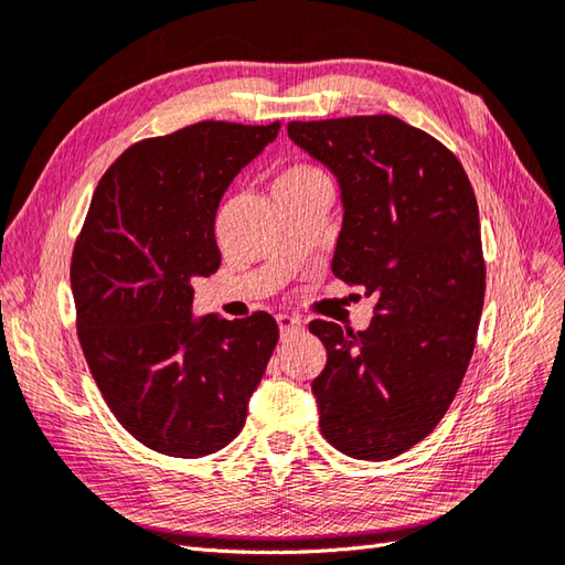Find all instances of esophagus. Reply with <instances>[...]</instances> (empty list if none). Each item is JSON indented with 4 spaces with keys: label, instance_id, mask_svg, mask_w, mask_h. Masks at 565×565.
I'll use <instances>...</instances> for the list:
<instances>
[{
    "label": "esophagus",
    "instance_id": "obj_1",
    "mask_svg": "<svg viewBox=\"0 0 565 565\" xmlns=\"http://www.w3.org/2000/svg\"><path fill=\"white\" fill-rule=\"evenodd\" d=\"M278 326H280V335L287 338L297 331H302V321L290 315H278Z\"/></svg>",
    "mask_w": 565,
    "mask_h": 565
}]
</instances>
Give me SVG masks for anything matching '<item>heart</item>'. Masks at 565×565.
<instances>
[{"label":"heart","instance_id":"obj_1","mask_svg":"<svg viewBox=\"0 0 565 565\" xmlns=\"http://www.w3.org/2000/svg\"><path fill=\"white\" fill-rule=\"evenodd\" d=\"M321 179H326V173L321 169L311 167V164H302V161H299V164H292V167L280 171V177L275 179V191H287V188L309 185V183L321 181Z\"/></svg>","mask_w":565,"mask_h":565}]
</instances>
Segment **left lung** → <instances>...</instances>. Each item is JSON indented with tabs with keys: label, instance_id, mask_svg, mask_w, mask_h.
<instances>
[{
	"label": "left lung",
	"instance_id": "left-lung-1",
	"mask_svg": "<svg viewBox=\"0 0 565 565\" xmlns=\"http://www.w3.org/2000/svg\"><path fill=\"white\" fill-rule=\"evenodd\" d=\"M290 140L341 185L331 270L377 297L365 331L311 321L326 367L311 382L321 435L384 461L443 420L467 374L486 295L481 222L467 171L394 116L287 122Z\"/></svg>",
	"mask_w": 565,
	"mask_h": 565
}]
</instances>
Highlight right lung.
<instances>
[{
  "label": "right lung",
  "mask_w": 565,
  "mask_h": 565,
  "mask_svg": "<svg viewBox=\"0 0 565 565\" xmlns=\"http://www.w3.org/2000/svg\"><path fill=\"white\" fill-rule=\"evenodd\" d=\"M278 130L188 125L125 149L94 191L70 268L77 335L113 416L154 452L227 447L278 345L266 311L191 315L193 280L220 268V200Z\"/></svg>",
  "instance_id": "right-lung-1"
}]
</instances>
